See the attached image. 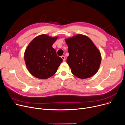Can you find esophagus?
<instances>
[{"label": "esophagus", "instance_id": "obj_1", "mask_svg": "<svg viewBox=\"0 0 125 125\" xmlns=\"http://www.w3.org/2000/svg\"><path fill=\"white\" fill-rule=\"evenodd\" d=\"M61 58L63 59V61H65V60H66V59H65V57L64 56H61Z\"/></svg>", "mask_w": 125, "mask_h": 125}]
</instances>
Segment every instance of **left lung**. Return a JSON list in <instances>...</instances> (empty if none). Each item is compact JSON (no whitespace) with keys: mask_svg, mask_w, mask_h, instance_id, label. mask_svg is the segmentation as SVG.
<instances>
[{"mask_svg":"<svg viewBox=\"0 0 125 125\" xmlns=\"http://www.w3.org/2000/svg\"><path fill=\"white\" fill-rule=\"evenodd\" d=\"M69 56L67 63L75 76L84 79L95 75L101 61L100 51L90 38L77 34L65 39Z\"/></svg>","mask_w":125,"mask_h":125,"instance_id":"1","label":"left lung"}]
</instances>
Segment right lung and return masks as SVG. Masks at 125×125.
I'll use <instances>...</instances> for the list:
<instances>
[{
  "mask_svg": "<svg viewBox=\"0 0 125 125\" xmlns=\"http://www.w3.org/2000/svg\"><path fill=\"white\" fill-rule=\"evenodd\" d=\"M58 38L40 35L28 45L25 52L24 60L27 69L33 76L40 79H47L56 73L63 61L52 47Z\"/></svg>",
  "mask_w": 125,
  "mask_h": 125,
  "instance_id": "obj_1",
  "label": "right lung"
}]
</instances>
